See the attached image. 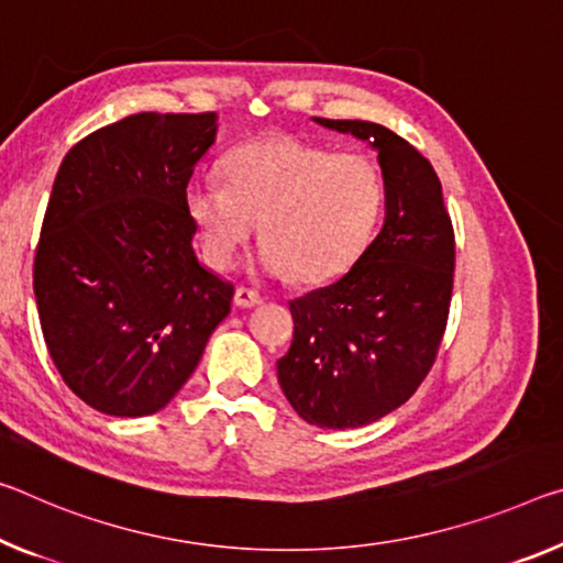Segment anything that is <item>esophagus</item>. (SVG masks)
I'll return each mask as SVG.
<instances>
[{
    "instance_id": "34e87169",
    "label": "esophagus",
    "mask_w": 563,
    "mask_h": 563,
    "mask_svg": "<svg viewBox=\"0 0 563 563\" xmlns=\"http://www.w3.org/2000/svg\"><path fill=\"white\" fill-rule=\"evenodd\" d=\"M233 302L238 308H255V306H261V302H263V296H261V292L243 288V285H240V288H235Z\"/></svg>"
}]
</instances>
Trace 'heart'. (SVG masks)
<instances>
[{"instance_id":"heart-1","label":"heart","mask_w":563,"mask_h":563,"mask_svg":"<svg viewBox=\"0 0 563 563\" xmlns=\"http://www.w3.org/2000/svg\"><path fill=\"white\" fill-rule=\"evenodd\" d=\"M222 180L198 177L185 190L187 216L218 271L233 265L261 220L263 273H292L300 283L335 278L368 247L383 210V177L368 155L288 135L230 150Z\"/></svg>"}]
</instances>
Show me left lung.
Segmentation results:
<instances>
[{
	"mask_svg": "<svg viewBox=\"0 0 563 563\" xmlns=\"http://www.w3.org/2000/svg\"><path fill=\"white\" fill-rule=\"evenodd\" d=\"M378 153L386 220L335 283L290 302L278 361L285 398L318 428L368 426L404 406L431 371L449 323L456 238L431 163L376 122L313 118Z\"/></svg>",
	"mask_w": 563,
	"mask_h": 563,
	"instance_id": "left-lung-1",
	"label": "left lung"
}]
</instances>
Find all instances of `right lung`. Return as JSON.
<instances>
[{
  "instance_id": "1",
  "label": "right lung",
  "mask_w": 563,
  "mask_h": 563,
  "mask_svg": "<svg viewBox=\"0 0 563 563\" xmlns=\"http://www.w3.org/2000/svg\"><path fill=\"white\" fill-rule=\"evenodd\" d=\"M218 114L140 112L62 159L34 253L44 343L107 416L157 413L185 386L235 288L195 257L185 190Z\"/></svg>"
}]
</instances>
